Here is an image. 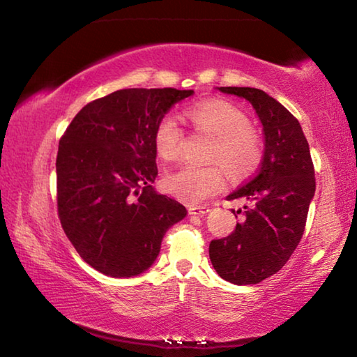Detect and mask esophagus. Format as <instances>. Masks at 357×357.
<instances>
[{"mask_svg": "<svg viewBox=\"0 0 357 357\" xmlns=\"http://www.w3.org/2000/svg\"><path fill=\"white\" fill-rule=\"evenodd\" d=\"M208 213H209V208H206V206H190L189 208L190 215H204Z\"/></svg>", "mask_w": 357, "mask_h": 357, "instance_id": "34e87169", "label": "esophagus"}]
</instances>
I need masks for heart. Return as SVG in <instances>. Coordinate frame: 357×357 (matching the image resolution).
<instances>
[{"mask_svg":"<svg viewBox=\"0 0 357 357\" xmlns=\"http://www.w3.org/2000/svg\"><path fill=\"white\" fill-rule=\"evenodd\" d=\"M185 114L198 130L214 137L209 159L220 162L229 176L241 179L257 170L263 159V144L255 132L249 129V119L243 112L228 102L204 100L190 107ZM183 138L184 134L176 114H165L157 124L154 134L157 154L165 160L176 159L183 146ZM221 166L181 165L165 174V190L181 202H204L225 185V172Z\"/></svg>","mask_w":357,"mask_h":357,"instance_id":"heart-1","label":"heart"}]
</instances>
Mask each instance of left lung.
I'll return each instance as SVG.
<instances>
[{"mask_svg": "<svg viewBox=\"0 0 357 357\" xmlns=\"http://www.w3.org/2000/svg\"><path fill=\"white\" fill-rule=\"evenodd\" d=\"M217 89L245 99L263 126L258 173L227 197L247 202L244 220L229 236L209 244L217 274L234 285H250L280 271L298 247L315 195V170L299 121L280 102L257 88Z\"/></svg>", "mask_w": 357, "mask_h": 357, "instance_id": "left-lung-1", "label": "left lung"}]
</instances>
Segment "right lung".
<instances>
[{
  "label": "right lung",
  "instance_id": "right-lung-1",
  "mask_svg": "<svg viewBox=\"0 0 357 357\" xmlns=\"http://www.w3.org/2000/svg\"><path fill=\"white\" fill-rule=\"evenodd\" d=\"M193 89L129 88L89 102L59 142L58 214L84 261L110 277H134L159 257L167 229L187 211L157 192L154 134Z\"/></svg>",
  "mask_w": 357,
  "mask_h": 357
}]
</instances>
